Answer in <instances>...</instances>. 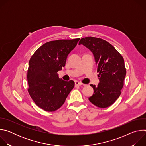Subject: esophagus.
Segmentation results:
<instances>
[{"label": "esophagus", "instance_id": "esophagus-1", "mask_svg": "<svg viewBox=\"0 0 146 146\" xmlns=\"http://www.w3.org/2000/svg\"><path fill=\"white\" fill-rule=\"evenodd\" d=\"M81 85H82V84L81 82H80L79 81H75V86H80Z\"/></svg>", "mask_w": 146, "mask_h": 146}]
</instances>
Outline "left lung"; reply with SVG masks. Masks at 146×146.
Listing matches in <instances>:
<instances>
[{"mask_svg": "<svg viewBox=\"0 0 146 146\" xmlns=\"http://www.w3.org/2000/svg\"><path fill=\"white\" fill-rule=\"evenodd\" d=\"M78 44L84 46L92 52L99 73L98 86L90 85L94 94L89 100L98 108H108L121 94L127 73L123 58L111 44L102 38H82Z\"/></svg>", "mask_w": 146, "mask_h": 146, "instance_id": "obj_1", "label": "left lung"}]
</instances>
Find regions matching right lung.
<instances>
[{"label": "right lung", "mask_w": 146, "mask_h": 146, "mask_svg": "<svg viewBox=\"0 0 146 146\" xmlns=\"http://www.w3.org/2000/svg\"><path fill=\"white\" fill-rule=\"evenodd\" d=\"M79 40L49 41L38 48L29 60L28 92L36 105L46 111L60 108L74 86L73 80L60 79L57 72L65 66L68 55Z\"/></svg>", "instance_id": "right-lung-1"}]
</instances>
